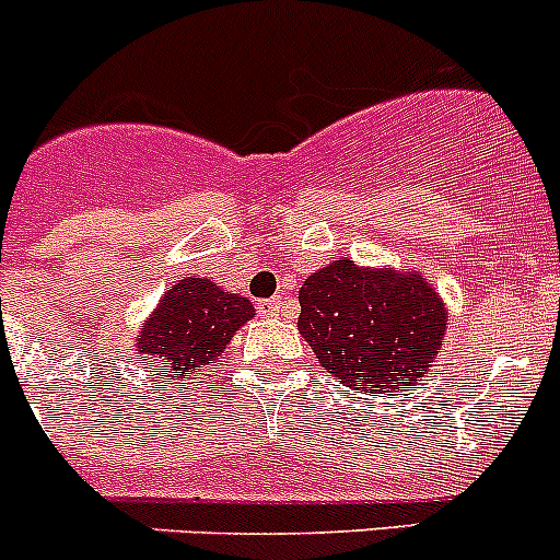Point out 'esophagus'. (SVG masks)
Returning <instances> with one entry per match:
<instances>
[{
	"label": "esophagus",
	"mask_w": 560,
	"mask_h": 560,
	"mask_svg": "<svg viewBox=\"0 0 560 560\" xmlns=\"http://www.w3.org/2000/svg\"><path fill=\"white\" fill-rule=\"evenodd\" d=\"M257 308H259V314L276 316V314H279V308H281V298H270V301H259Z\"/></svg>",
	"instance_id": "34e87169"
}]
</instances>
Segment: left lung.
<instances>
[{
    "mask_svg": "<svg viewBox=\"0 0 560 560\" xmlns=\"http://www.w3.org/2000/svg\"><path fill=\"white\" fill-rule=\"evenodd\" d=\"M298 330L322 369L347 387L398 393L431 369L447 308L415 270L336 259L301 287Z\"/></svg>",
    "mask_w": 560,
    "mask_h": 560,
    "instance_id": "obj_1",
    "label": "left lung"
}]
</instances>
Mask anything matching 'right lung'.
I'll use <instances>...</instances> for the list:
<instances>
[{"instance_id":"1","label":"right lung","mask_w":560,"mask_h":560,"mask_svg":"<svg viewBox=\"0 0 560 560\" xmlns=\"http://www.w3.org/2000/svg\"><path fill=\"white\" fill-rule=\"evenodd\" d=\"M254 316L241 295H228L208 279H180L165 292L138 336V352L149 354L160 380L184 385L189 371L217 360L235 330Z\"/></svg>"}]
</instances>
